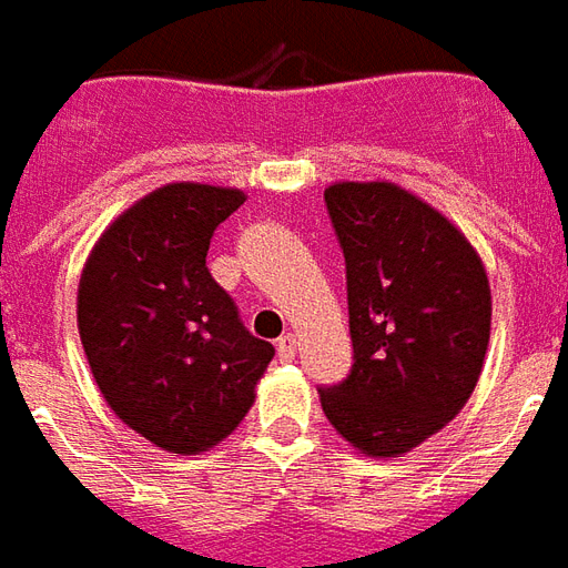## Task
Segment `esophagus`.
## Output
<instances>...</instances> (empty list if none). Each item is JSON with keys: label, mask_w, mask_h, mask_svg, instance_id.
<instances>
[{"label": "esophagus", "mask_w": 568, "mask_h": 568, "mask_svg": "<svg viewBox=\"0 0 568 568\" xmlns=\"http://www.w3.org/2000/svg\"><path fill=\"white\" fill-rule=\"evenodd\" d=\"M277 357H281V361H293V357H296V336H293V333L277 339Z\"/></svg>", "instance_id": "1"}]
</instances>
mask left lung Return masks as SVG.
I'll use <instances>...</instances> for the list:
<instances>
[{
    "mask_svg": "<svg viewBox=\"0 0 568 568\" xmlns=\"http://www.w3.org/2000/svg\"><path fill=\"white\" fill-rule=\"evenodd\" d=\"M324 201L345 253L355 364L321 388V406L357 453L397 458L468 404L489 345V277L465 232L397 183L345 180Z\"/></svg>",
    "mask_w": 568,
    "mask_h": 568,
    "instance_id": "obj_1",
    "label": "left lung"
}]
</instances>
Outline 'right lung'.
<instances>
[{
	"instance_id": "obj_1",
	"label": "right lung",
	"mask_w": 568,
	"mask_h": 568,
	"mask_svg": "<svg viewBox=\"0 0 568 568\" xmlns=\"http://www.w3.org/2000/svg\"><path fill=\"white\" fill-rule=\"evenodd\" d=\"M244 199L207 183L155 189L112 220L79 277V336L100 394L168 453L199 456L235 432L275 357L204 263L213 229Z\"/></svg>"
}]
</instances>
